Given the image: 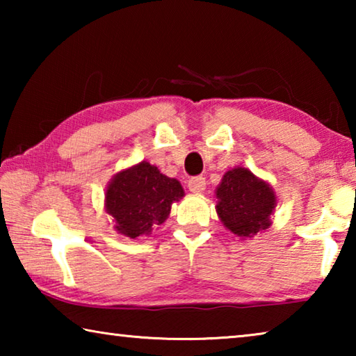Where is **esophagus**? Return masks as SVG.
<instances>
[{"instance_id": "esophagus-1", "label": "esophagus", "mask_w": 356, "mask_h": 356, "mask_svg": "<svg viewBox=\"0 0 356 356\" xmlns=\"http://www.w3.org/2000/svg\"><path fill=\"white\" fill-rule=\"evenodd\" d=\"M188 188L191 193H202L206 190V179L202 176H196L188 180Z\"/></svg>"}]
</instances>
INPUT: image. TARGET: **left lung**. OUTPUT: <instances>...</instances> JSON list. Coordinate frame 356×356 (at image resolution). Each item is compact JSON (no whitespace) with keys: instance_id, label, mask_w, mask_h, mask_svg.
I'll use <instances>...</instances> for the list:
<instances>
[{"instance_id":"left-lung-1","label":"left lung","mask_w":356,"mask_h":356,"mask_svg":"<svg viewBox=\"0 0 356 356\" xmlns=\"http://www.w3.org/2000/svg\"><path fill=\"white\" fill-rule=\"evenodd\" d=\"M216 213L229 231L246 238L272 225L276 196L272 186L246 168L227 171L216 188Z\"/></svg>"}]
</instances>
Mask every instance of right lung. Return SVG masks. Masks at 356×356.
<instances>
[{
	"mask_svg": "<svg viewBox=\"0 0 356 356\" xmlns=\"http://www.w3.org/2000/svg\"><path fill=\"white\" fill-rule=\"evenodd\" d=\"M185 195L177 179L161 174L159 168L141 161L118 172L106 186L105 209L114 218V229L136 238L149 236L165 222L172 202Z\"/></svg>",
	"mask_w": 356,
	"mask_h": 356,
	"instance_id": "obj_1",
	"label": "right lung"
}]
</instances>
